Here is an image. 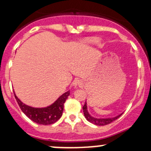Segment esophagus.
<instances>
[{"label": "esophagus", "instance_id": "1", "mask_svg": "<svg viewBox=\"0 0 151 151\" xmlns=\"http://www.w3.org/2000/svg\"><path fill=\"white\" fill-rule=\"evenodd\" d=\"M72 84L74 87L80 86V85H82V82L80 81V80H74V82L72 83Z\"/></svg>", "mask_w": 151, "mask_h": 151}]
</instances>
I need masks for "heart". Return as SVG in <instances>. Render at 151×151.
Returning a JSON list of instances; mask_svg holds the SVG:
<instances>
[{
  "mask_svg": "<svg viewBox=\"0 0 151 151\" xmlns=\"http://www.w3.org/2000/svg\"><path fill=\"white\" fill-rule=\"evenodd\" d=\"M100 40L98 38H91V39H87V42L88 43H91V44H98L99 43Z\"/></svg>",
  "mask_w": 151,
  "mask_h": 151,
  "instance_id": "heart-1",
  "label": "heart"
}]
</instances>
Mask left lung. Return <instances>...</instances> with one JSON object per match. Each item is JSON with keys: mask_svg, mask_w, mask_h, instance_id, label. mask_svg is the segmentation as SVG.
<instances>
[{"mask_svg": "<svg viewBox=\"0 0 151 151\" xmlns=\"http://www.w3.org/2000/svg\"><path fill=\"white\" fill-rule=\"evenodd\" d=\"M83 112H84V115L85 118L87 119V121H89L90 123H93V124L96 125V126H105V125H107L109 123L113 122L114 121H115L116 119H118L120 116H121L122 114H120V115H117V116L114 117V118H94V117L91 116L89 114L88 111V108H87V103L85 101V105L83 107Z\"/></svg>", "mask_w": 151, "mask_h": 151, "instance_id": "8db88e82", "label": "left lung"}]
</instances>
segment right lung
<instances>
[{
	"mask_svg": "<svg viewBox=\"0 0 151 151\" xmlns=\"http://www.w3.org/2000/svg\"><path fill=\"white\" fill-rule=\"evenodd\" d=\"M69 95L70 92L68 91L50 106L43 108H35L23 104L14 93L15 99L24 114L33 122L42 125L52 124L60 119L63 114V104Z\"/></svg>",
	"mask_w": 151,
	"mask_h": 151,
	"instance_id": "obj_1",
	"label": "right lung"
}]
</instances>
